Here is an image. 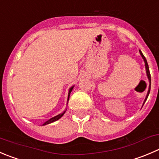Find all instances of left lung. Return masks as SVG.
Masks as SVG:
<instances>
[{"instance_id": "1", "label": "left lung", "mask_w": 159, "mask_h": 159, "mask_svg": "<svg viewBox=\"0 0 159 159\" xmlns=\"http://www.w3.org/2000/svg\"><path fill=\"white\" fill-rule=\"evenodd\" d=\"M140 51V53H141V57H142V58L144 59V63H145V68H146V72H147V75H148V80H149V82H150V84H149V89H148V94H147V96H146L145 98V100H144V102H145V101L147 100L148 97V95L149 93H150V90H151V75H150V71H149V67H148V62H147V60H146V58L144 57V56L143 55V53H141V50H139Z\"/></svg>"}]
</instances>
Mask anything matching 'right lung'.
<instances>
[{
    "label": "right lung",
    "instance_id": "add662e5",
    "mask_svg": "<svg viewBox=\"0 0 159 159\" xmlns=\"http://www.w3.org/2000/svg\"><path fill=\"white\" fill-rule=\"evenodd\" d=\"M73 88H74V87H71V88H70V90H69L68 98H67V102H68L69 98H70V92H71V91H72V89H73ZM65 112H66V111H64V112H63V113L59 114V115H57V116H56L53 117V118L50 119V120H49L48 121H47V122H46V123H44L43 126H44V125H47V124H51V123H53V122H54V121H57V120H59V119L61 118V117H62V116L64 115V113H65Z\"/></svg>",
    "mask_w": 159,
    "mask_h": 159
}]
</instances>
